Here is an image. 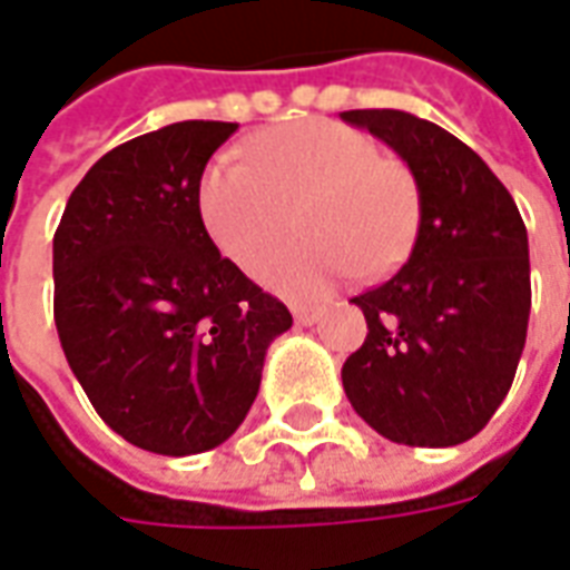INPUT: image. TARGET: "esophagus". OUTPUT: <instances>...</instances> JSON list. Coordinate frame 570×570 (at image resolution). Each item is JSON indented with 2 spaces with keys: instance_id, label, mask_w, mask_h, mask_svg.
Returning a JSON list of instances; mask_svg holds the SVG:
<instances>
[{
  "instance_id": "esophagus-1",
  "label": "esophagus",
  "mask_w": 570,
  "mask_h": 570,
  "mask_svg": "<svg viewBox=\"0 0 570 570\" xmlns=\"http://www.w3.org/2000/svg\"><path fill=\"white\" fill-rule=\"evenodd\" d=\"M323 314H326V308H308V305H296L293 308V317H296L298 326H314Z\"/></svg>"
}]
</instances>
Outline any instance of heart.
<instances>
[{"instance_id":"1","label":"heart","mask_w":570,"mask_h":570,"mask_svg":"<svg viewBox=\"0 0 570 570\" xmlns=\"http://www.w3.org/2000/svg\"><path fill=\"white\" fill-rule=\"evenodd\" d=\"M299 210L306 235L262 266L289 298H321L354 272L379 281L406 262L421 198L406 164L384 158L363 130L298 118L253 137L247 158L216 155L198 186V210L225 259L256 272Z\"/></svg>"}]
</instances>
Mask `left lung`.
<instances>
[{
  "mask_svg": "<svg viewBox=\"0 0 570 570\" xmlns=\"http://www.w3.org/2000/svg\"><path fill=\"white\" fill-rule=\"evenodd\" d=\"M419 183L406 265L354 298L366 342L342 366L351 406L384 440L445 449L498 412L531 311L528 232L513 195L466 142L400 109H351Z\"/></svg>",
  "mask_w": 570,
  "mask_h": 570,
  "instance_id": "1",
  "label": "left lung"
}]
</instances>
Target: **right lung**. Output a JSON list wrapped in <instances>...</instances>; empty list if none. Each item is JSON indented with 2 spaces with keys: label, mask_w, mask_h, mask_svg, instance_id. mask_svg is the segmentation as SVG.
<instances>
[{
  "label": "right lung",
  "mask_w": 570,
  "mask_h": 570,
  "mask_svg": "<svg viewBox=\"0 0 570 570\" xmlns=\"http://www.w3.org/2000/svg\"><path fill=\"white\" fill-rule=\"evenodd\" d=\"M237 125L176 121L106 151L55 235V323L97 415L146 452L223 445L259 394L284 302L223 259L200 174Z\"/></svg>",
  "instance_id": "right-lung-1"
}]
</instances>
